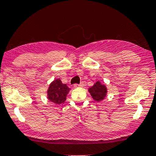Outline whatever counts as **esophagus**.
I'll return each mask as SVG.
<instances>
[{"mask_svg": "<svg viewBox=\"0 0 156 156\" xmlns=\"http://www.w3.org/2000/svg\"><path fill=\"white\" fill-rule=\"evenodd\" d=\"M84 86V84L83 82H81L80 84H74V87H82Z\"/></svg>", "mask_w": 156, "mask_h": 156, "instance_id": "34e87169", "label": "esophagus"}]
</instances>
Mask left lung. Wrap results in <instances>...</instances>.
<instances>
[{
    "label": "left lung",
    "instance_id": "obj_1",
    "mask_svg": "<svg viewBox=\"0 0 156 156\" xmlns=\"http://www.w3.org/2000/svg\"><path fill=\"white\" fill-rule=\"evenodd\" d=\"M88 91L93 100L98 102L105 100L108 94V89L106 86L104 84H102L100 81L94 83V85L88 89Z\"/></svg>",
    "mask_w": 156,
    "mask_h": 156
}]
</instances>
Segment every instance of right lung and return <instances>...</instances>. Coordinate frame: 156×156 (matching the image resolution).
<instances>
[{
	"label": "right lung",
	"mask_w": 156,
	"mask_h": 156,
	"mask_svg": "<svg viewBox=\"0 0 156 156\" xmlns=\"http://www.w3.org/2000/svg\"><path fill=\"white\" fill-rule=\"evenodd\" d=\"M70 89L66 84H63L59 79L54 80L49 84L47 90V98L56 105H60L66 101V95Z\"/></svg>",
	"instance_id": "right-lung-1"
}]
</instances>
